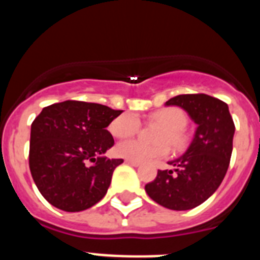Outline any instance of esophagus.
I'll return each instance as SVG.
<instances>
[{
	"label": "esophagus",
	"mask_w": 260,
	"mask_h": 260,
	"mask_svg": "<svg viewBox=\"0 0 260 260\" xmlns=\"http://www.w3.org/2000/svg\"><path fill=\"white\" fill-rule=\"evenodd\" d=\"M125 162L128 165H133V167H139V165H141V162L133 161V160H125Z\"/></svg>",
	"instance_id": "obj_1"
}]
</instances>
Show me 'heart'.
Masks as SVG:
<instances>
[{
  "label": "heart",
  "instance_id": "heart-1",
  "mask_svg": "<svg viewBox=\"0 0 260 260\" xmlns=\"http://www.w3.org/2000/svg\"><path fill=\"white\" fill-rule=\"evenodd\" d=\"M151 118L164 126V130L158 135L157 144H147L138 139L123 141L117 144L116 153L127 160L137 162L150 161L153 158L165 157L169 153V146L174 151H181L187 143L183 128L187 125V117L182 109L177 107H167L156 110ZM141 128V119L133 112H127L112 121L109 130L116 138H128L137 134Z\"/></svg>",
  "mask_w": 260,
  "mask_h": 260
}]
</instances>
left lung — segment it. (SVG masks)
<instances>
[{"instance_id":"obj_1","label":"left lung","mask_w":260,"mask_h":260,"mask_svg":"<svg viewBox=\"0 0 260 260\" xmlns=\"http://www.w3.org/2000/svg\"><path fill=\"white\" fill-rule=\"evenodd\" d=\"M165 105L185 109L198 127L187 151L168 162L173 171H158L144 189L162 207L191 210L207 201L224 180L236 127L228 104L206 93L174 96Z\"/></svg>"}]
</instances>
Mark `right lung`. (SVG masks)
Returning <instances> with one entry per match:
<instances>
[{
  "label": "right lung",
  "instance_id": "obj_1",
  "mask_svg": "<svg viewBox=\"0 0 260 260\" xmlns=\"http://www.w3.org/2000/svg\"><path fill=\"white\" fill-rule=\"evenodd\" d=\"M122 110L66 100L45 107L34 119L29 171L41 195L66 212H79L104 198L122 158L104 155L114 139L107 127Z\"/></svg>",
  "mask_w": 260,
  "mask_h": 260
}]
</instances>
